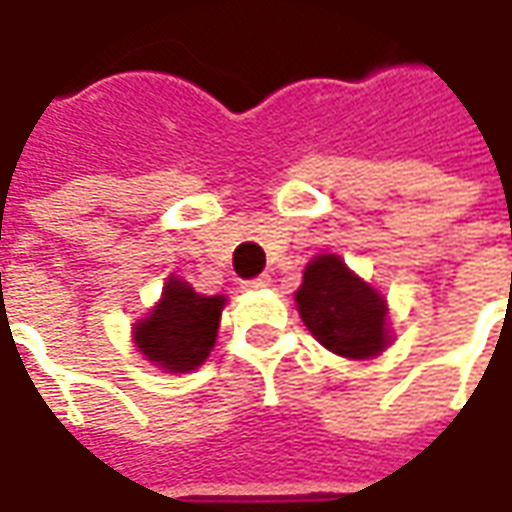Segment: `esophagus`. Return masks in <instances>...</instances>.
Returning <instances> with one entry per match:
<instances>
[{"mask_svg":"<svg viewBox=\"0 0 512 512\" xmlns=\"http://www.w3.org/2000/svg\"><path fill=\"white\" fill-rule=\"evenodd\" d=\"M271 285V277L268 274H263V277H255V279H246L244 282V288L246 290H263Z\"/></svg>","mask_w":512,"mask_h":512,"instance_id":"34e87169","label":"esophagus"}]
</instances>
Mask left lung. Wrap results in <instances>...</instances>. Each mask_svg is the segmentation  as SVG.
Wrapping results in <instances>:
<instances>
[{"label":"left lung","mask_w":512,"mask_h":512,"mask_svg":"<svg viewBox=\"0 0 512 512\" xmlns=\"http://www.w3.org/2000/svg\"><path fill=\"white\" fill-rule=\"evenodd\" d=\"M296 304L312 337L332 354L370 359L389 343L384 299L337 255L312 260L296 290Z\"/></svg>","instance_id":"obj_1"}]
</instances>
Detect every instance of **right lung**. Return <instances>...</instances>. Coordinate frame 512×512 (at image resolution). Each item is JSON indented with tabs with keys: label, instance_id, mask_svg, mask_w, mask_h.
I'll use <instances>...</instances> for the list:
<instances>
[{
	"label": "right lung",
	"instance_id": "1",
	"mask_svg": "<svg viewBox=\"0 0 512 512\" xmlns=\"http://www.w3.org/2000/svg\"><path fill=\"white\" fill-rule=\"evenodd\" d=\"M222 307L224 296H200L189 282L172 277L156 310L136 326V345L169 373H189L211 354Z\"/></svg>",
	"mask_w": 512,
	"mask_h": 512
}]
</instances>
